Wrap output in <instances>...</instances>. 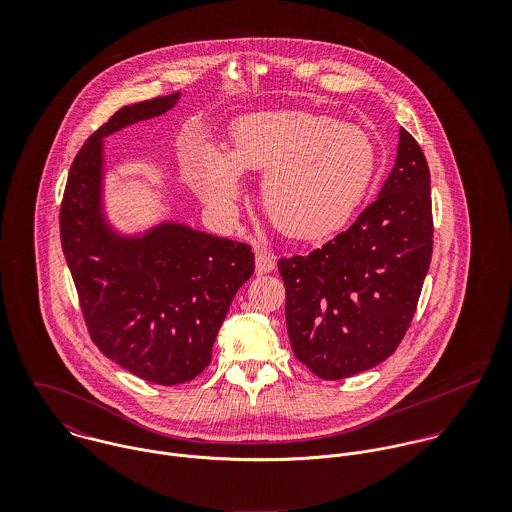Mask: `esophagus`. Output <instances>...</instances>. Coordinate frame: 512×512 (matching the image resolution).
<instances>
[{"instance_id":"34e87169","label":"esophagus","mask_w":512,"mask_h":512,"mask_svg":"<svg viewBox=\"0 0 512 512\" xmlns=\"http://www.w3.org/2000/svg\"><path fill=\"white\" fill-rule=\"evenodd\" d=\"M276 268V256L272 252H268L266 248H258L256 250V274H270Z\"/></svg>"}]
</instances>
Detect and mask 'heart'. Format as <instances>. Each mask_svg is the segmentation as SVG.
<instances>
[{
    "mask_svg": "<svg viewBox=\"0 0 512 512\" xmlns=\"http://www.w3.org/2000/svg\"><path fill=\"white\" fill-rule=\"evenodd\" d=\"M376 146L365 130L305 110L240 116L228 151L197 146L185 159L191 189L215 211L232 213L242 171H266L262 205L292 238H323L355 215L374 181Z\"/></svg>",
    "mask_w": 512,
    "mask_h": 512,
    "instance_id": "obj_1",
    "label": "heart"
}]
</instances>
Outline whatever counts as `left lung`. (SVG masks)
Returning a JSON list of instances; mask_svg holds the SVG:
<instances>
[{
  "label": "left lung",
  "instance_id": "1",
  "mask_svg": "<svg viewBox=\"0 0 512 512\" xmlns=\"http://www.w3.org/2000/svg\"><path fill=\"white\" fill-rule=\"evenodd\" d=\"M432 252L430 167L402 128L378 199L323 248L278 260L297 361L323 380L386 361L414 319Z\"/></svg>",
  "mask_w": 512,
  "mask_h": 512
}]
</instances>
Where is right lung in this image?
<instances>
[{
    "label": "right lung",
    "instance_id": "obj_1",
    "mask_svg": "<svg viewBox=\"0 0 512 512\" xmlns=\"http://www.w3.org/2000/svg\"><path fill=\"white\" fill-rule=\"evenodd\" d=\"M179 92L120 108L78 149L61 201V244L92 343L147 382L185 384L209 363L224 315L254 274L248 244L165 222L120 238L102 219V138L161 116Z\"/></svg>",
    "mask_w": 512,
    "mask_h": 512
}]
</instances>
